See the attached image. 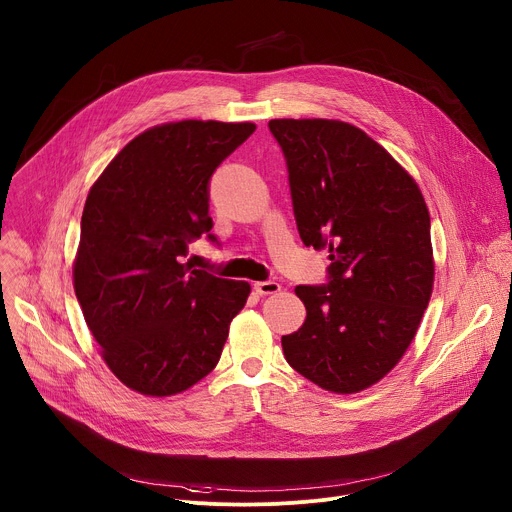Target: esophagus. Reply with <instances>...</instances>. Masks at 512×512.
Listing matches in <instances>:
<instances>
[{
    "mask_svg": "<svg viewBox=\"0 0 512 512\" xmlns=\"http://www.w3.org/2000/svg\"><path fill=\"white\" fill-rule=\"evenodd\" d=\"M253 287H255L259 296H271V294H277V291L281 289V285L277 281H269V279L267 281H257Z\"/></svg>",
    "mask_w": 512,
    "mask_h": 512,
    "instance_id": "1",
    "label": "esophagus"
}]
</instances>
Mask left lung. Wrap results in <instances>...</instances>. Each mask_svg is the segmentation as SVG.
<instances>
[{"instance_id": "obj_1", "label": "left lung", "mask_w": 512, "mask_h": 512, "mask_svg": "<svg viewBox=\"0 0 512 512\" xmlns=\"http://www.w3.org/2000/svg\"><path fill=\"white\" fill-rule=\"evenodd\" d=\"M306 247L328 251L320 285H298L304 326L281 338L291 369L334 393L383 379L409 348L431 298L429 212L415 180L362 129L273 119Z\"/></svg>"}]
</instances>
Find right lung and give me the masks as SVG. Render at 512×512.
<instances>
[{
  "label": "right lung",
  "instance_id": "1",
  "mask_svg": "<svg viewBox=\"0 0 512 512\" xmlns=\"http://www.w3.org/2000/svg\"><path fill=\"white\" fill-rule=\"evenodd\" d=\"M253 123L178 121L143 131L93 184L75 263V291L113 375L166 397L221 358L251 285L182 263L210 233V178Z\"/></svg>",
  "mask_w": 512,
  "mask_h": 512
}]
</instances>
